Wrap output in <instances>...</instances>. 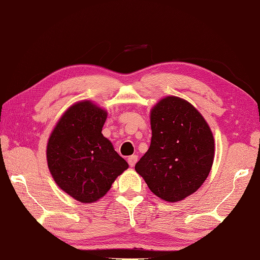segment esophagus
Masks as SVG:
<instances>
[{
  "mask_svg": "<svg viewBox=\"0 0 260 260\" xmlns=\"http://www.w3.org/2000/svg\"><path fill=\"white\" fill-rule=\"evenodd\" d=\"M137 160H138V156H137V155H134V156H130V157L128 158V162H129V165H130V167H134V166L136 165V162H137Z\"/></svg>",
  "mask_w": 260,
  "mask_h": 260,
  "instance_id": "34e87169",
  "label": "esophagus"
}]
</instances>
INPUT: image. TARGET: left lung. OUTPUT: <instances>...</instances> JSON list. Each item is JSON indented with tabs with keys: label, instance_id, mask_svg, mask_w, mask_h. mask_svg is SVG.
<instances>
[{
	"label": "left lung",
	"instance_id": "obj_1",
	"mask_svg": "<svg viewBox=\"0 0 260 260\" xmlns=\"http://www.w3.org/2000/svg\"><path fill=\"white\" fill-rule=\"evenodd\" d=\"M151 142L135 169L167 202L202 186L214 160V138L203 115L186 100L166 96L150 110Z\"/></svg>",
	"mask_w": 260,
	"mask_h": 260
}]
</instances>
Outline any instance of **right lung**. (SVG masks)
I'll return each mask as SVG.
<instances>
[{"label":"right lung","instance_id":"right-lung-1","mask_svg":"<svg viewBox=\"0 0 260 260\" xmlns=\"http://www.w3.org/2000/svg\"><path fill=\"white\" fill-rule=\"evenodd\" d=\"M108 112L92 101L68 108L51 131L47 164L56 184L78 202L94 203L129 165L102 135Z\"/></svg>","mask_w":260,"mask_h":260}]
</instances>
